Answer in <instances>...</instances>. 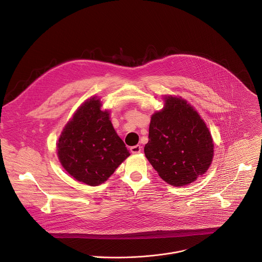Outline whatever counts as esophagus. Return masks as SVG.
Returning <instances> with one entry per match:
<instances>
[{"instance_id":"1","label":"esophagus","mask_w":262,"mask_h":262,"mask_svg":"<svg viewBox=\"0 0 262 262\" xmlns=\"http://www.w3.org/2000/svg\"><path fill=\"white\" fill-rule=\"evenodd\" d=\"M130 152L133 154H140L142 152V147L140 145H137V146H134L130 148Z\"/></svg>"}]
</instances>
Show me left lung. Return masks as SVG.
Segmentation results:
<instances>
[{
    "label": "left lung",
    "instance_id": "1",
    "mask_svg": "<svg viewBox=\"0 0 262 262\" xmlns=\"http://www.w3.org/2000/svg\"><path fill=\"white\" fill-rule=\"evenodd\" d=\"M149 127L145 155L159 176L176 187L203 176L213 157V140L199 112L186 100L164 96Z\"/></svg>",
    "mask_w": 262,
    "mask_h": 262
}]
</instances>
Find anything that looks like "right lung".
<instances>
[{"mask_svg": "<svg viewBox=\"0 0 262 262\" xmlns=\"http://www.w3.org/2000/svg\"><path fill=\"white\" fill-rule=\"evenodd\" d=\"M100 98L81 105L64 125L57 144V157L76 180L97 186L114 173L130 154L116 134Z\"/></svg>", "mask_w": 262, "mask_h": 262, "instance_id": "obj_1", "label": "right lung"}]
</instances>
